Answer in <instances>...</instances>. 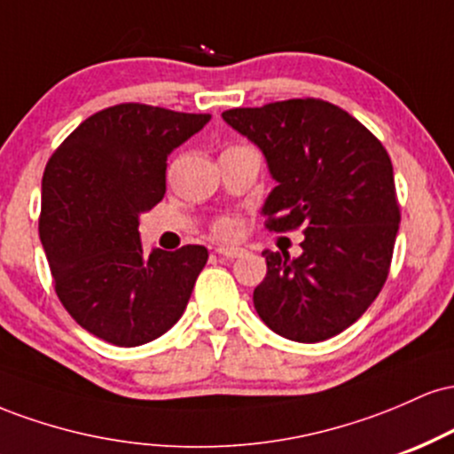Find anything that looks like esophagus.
<instances>
[{"instance_id":"obj_1","label":"esophagus","mask_w":454,"mask_h":454,"mask_svg":"<svg viewBox=\"0 0 454 454\" xmlns=\"http://www.w3.org/2000/svg\"><path fill=\"white\" fill-rule=\"evenodd\" d=\"M217 254H220L222 258L234 260V258H241L243 256V249L241 247H217Z\"/></svg>"}]
</instances>
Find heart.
Instances as JSON below:
<instances>
[{
  "instance_id": "obj_1",
  "label": "heart",
  "mask_w": 454,
  "mask_h": 454,
  "mask_svg": "<svg viewBox=\"0 0 454 454\" xmlns=\"http://www.w3.org/2000/svg\"><path fill=\"white\" fill-rule=\"evenodd\" d=\"M241 232V223H239L234 217H223L215 223V234L222 239H234Z\"/></svg>"
}]
</instances>
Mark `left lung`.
Returning a JSON list of instances; mask_svg holds the SVG:
<instances>
[{"instance_id": "8db88e82", "label": "left lung", "mask_w": 454, "mask_h": 454, "mask_svg": "<svg viewBox=\"0 0 454 454\" xmlns=\"http://www.w3.org/2000/svg\"><path fill=\"white\" fill-rule=\"evenodd\" d=\"M222 119L262 151L278 184L262 205L269 231L305 232L301 256L264 249L254 307L286 340L325 341L354 325L388 278L401 217L387 149L352 114L314 98Z\"/></svg>"}]
</instances>
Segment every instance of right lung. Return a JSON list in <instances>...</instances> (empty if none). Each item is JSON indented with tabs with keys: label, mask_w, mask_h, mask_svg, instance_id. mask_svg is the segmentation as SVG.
<instances>
[{
	"label": "right lung",
	"mask_w": 454,
	"mask_h": 454,
	"mask_svg": "<svg viewBox=\"0 0 454 454\" xmlns=\"http://www.w3.org/2000/svg\"><path fill=\"white\" fill-rule=\"evenodd\" d=\"M211 114L117 104L67 137L43 176L40 241L55 293L74 320L113 346L158 340L184 316L209 252H143L138 223L164 198L166 160Z\"/></svg>",
	"instance_id": "add662e5"
}]
</instances>
